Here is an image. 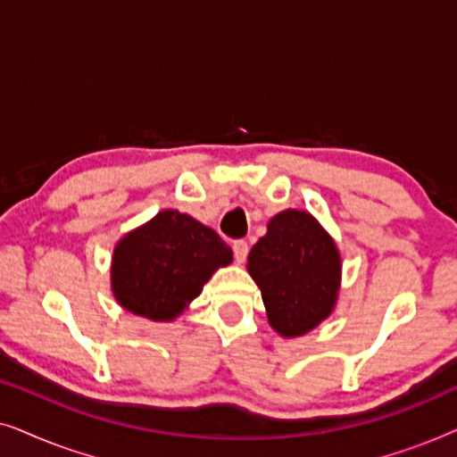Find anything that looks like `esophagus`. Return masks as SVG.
I'll return each mask as SVG.
<instances>
[{
	"mask_svg": "<svg viewBox=\"0 0 457 457\" xmlns=\"http://www.w3.org/2000/svg\"><path fill=\"white\" fill-rule=\"evenodd\" d=\"M233 252H235V260L239 262V264H243V262L247 260V253H249V245H247V241L237 239V241L233 243Z\"/></svg>",
	"mask_w": 457,
	"mask_h": 457,
	"instance_id": "esophagus-1",
	"label": "esophagus"
}]
</instances>
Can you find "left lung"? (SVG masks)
Masks as SVG:
<instances>
[{"label": "left lung", "instance_id": "left-lung-1", "mask_svg": "<svg viewBox=\"0 0 457 457\" xmlns=\"http://www.w3.org/2000/svg\"><path fill=\"white\" fill-rule=\"evenodd\" d=\"M247 270L260 287L270 327L302 337L335 310L341 255L333 237L303 210H285L249 252Z\"/></svg>", "mask_w": 457, "mask_h": 457}]
</instances>
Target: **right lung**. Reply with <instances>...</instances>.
Returning a JSON list of instances; mask_svg holds the SVG:
<instances>
[{
    "label": "right lung",
    "mask_w": 457,
    "mask_h": 457,
    "mask_svg": "<svg viewBox=\"0 0 457 457\" xmlns=\"http://www.w3.org/2000/svg\"><path fill=\"white\" fill-rule=\"evenodd\" d=\"M233 249L189 214L162 210L124 235L112 255V293L124 310L155 322L177 318Z\"/></svg>",
    "instance_id": "add662e5"
}]
</instances>
